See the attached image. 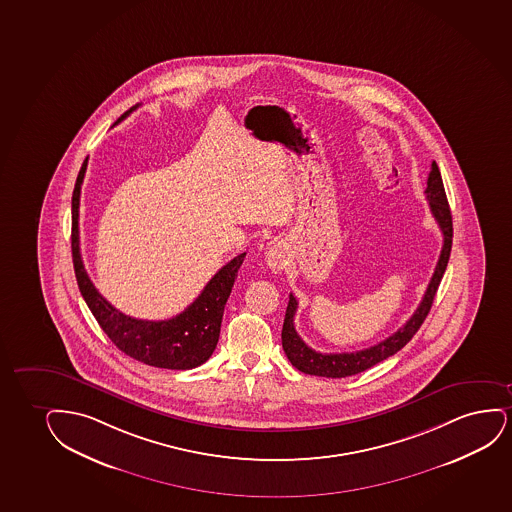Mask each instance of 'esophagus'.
I'll use <instances>...</instances> for the list:
<instances>
[{
	"label": "esophagus",
	"instance_id": "1",
	"mask_svg": "<svg viewBox=\"0 0 512 512\" xmlns=\"http://www.w3.org/2000/svg\"><path fill=\"white\" fill-rule=\"evenodd\" d=\"M266 265L272 270V273H279L284 270L287 265V254L284 249L279 246H273L268 254H266Z\"/></svg>",
	"mask_w": 512,
	"mask_h": 512
}]
</instances>
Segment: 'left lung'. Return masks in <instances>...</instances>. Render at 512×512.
Wrapping results in <instances>:
<instances>
[{"mask_svg": "<svg viewBox=\"0 0 512 512\" xmlns=\"http://www.w3.org/2000/svg\"><path fill=\"white\" fill-rule=\"evenodd\" d=\"M424 194L429 201L431 214L443 233V247H441L440 259L434 268L431 282L427 285L426 294H424L419 308L414 311V315L408 318L407 324L396 330L393 336H389L388 339H384L376 346H370L367 350L355 351V353H320V351L311 350L294 329L298 301L291 294L289 305L285 310L284 327H282V348H284L289 362L296 369L310 374V376L332 377V379L355 376L363 370L374 367L382 360H386L388 356L395 355L396 351L402 350L403 346L414 337L415 332L421 329L422 322L426 320L427 313L433 306L434 296H436L438 285L443 279V273L447 270L448 258L452 251V213L448 206L440 169L434 161L431 164V173L427 176V188Z\"/></svg>", "mask_w": 512, "mask_h": 512, "instance_id": "left-lung-1", "label": "left lung"}]
</instances>
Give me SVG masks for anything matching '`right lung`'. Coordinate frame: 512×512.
<instances>
[{
	"instance_id": "add662e5",
	"label": "right lung",
	"mask_w": 512,
	"mask_h": 512,
	"mask_svg": "<svg viewBox=\"0 0 512 512\" xmlns=\"http://www.w3.org/2000/svg\"><path fill=\"white\" fill-rule=\"evenodd\" d=\"M136 107L138 105L126 110L114 126L121 123L124 117L130 116ZM86 166L88 157L79 169L78 180L72 192L71 233L74 273L86 305L110 341L116 344L124 355L159 369L188 370L199 367L209 360L218 344L223 311L246 253L239 254L237 258L223 266L220 272L207 282L204 291L197 296L194 303L185 308L180 315L159 322L138 320L124 315L95 289L86 273L79 251V195Z\"/></svg>"
}]
</instances>
